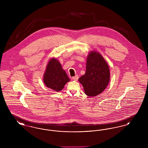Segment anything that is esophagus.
Instances as JSON below:
<instances>
[{
  "label": "esophagus",
  "instance_id": "obj_1",
  "mask_svg": "<svg viewBox=\"0 0 148 148\" xmlns=\"http://www.w3.org/2000/svg\"><path fill=\"white\" fill-rule=\"evenodd\" d=\"M78 78H79L78 76H77V75H76V76H75V77H72V79H73V80H74V81H77Z\"/></svg>",
  "mask_w": 148,
  "mask_h": 148
}]
</instances>
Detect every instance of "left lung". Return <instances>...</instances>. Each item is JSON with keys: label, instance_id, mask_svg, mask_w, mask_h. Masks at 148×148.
<instances>
[{"label": "left lung", "instance_id": "left-lung-1", "mask_svg": "<svg viewBox=\"0 0 148 148\" xmlns=\"http://www.w3.org/2000/svg\"><path fill=\"white\" fill-rule=\"evenodd\" d=\"M110 70L104 58L97 51H92L87 57L86 72L79 77L86 95L95 97L103 92L110 80Z\"/></svg>", "mask_w": 148, "mask_h": 148}]
</instances>
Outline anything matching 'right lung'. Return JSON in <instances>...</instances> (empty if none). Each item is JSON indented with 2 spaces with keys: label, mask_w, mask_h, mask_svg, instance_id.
I'll list each match as a JSON object with an SVG mask.
<instances>
[{
  "label": "right lung",
  "mask_w": 148,
  "mask_h": 148,
  "mask_svg": "<svg viewBox=\"0 0 148 148\" xmlns=\"http://www.w3.org/2000/svg\"><path fill=\"white\" fill-rule=\"evenodd\" d=\"M45 85L56 92L62 90L66 83L70 81L65 71H64L59 62L51 59L47 64L43 77Z\"/></svg>",
  "instance_id": "right-lung-1"
}]
</instances>
